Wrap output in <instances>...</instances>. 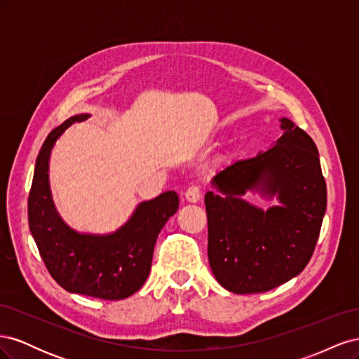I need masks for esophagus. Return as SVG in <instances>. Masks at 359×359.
<instances>
[{
    "label": "esophagus",
    "mask_w": 359,
    "mask_h": 359,
    "mask_svg": "<svg viewBox=\"0 0 359 359\" xmlns=\"http://www.w3.org/2000/svg\"><path fill=\"white\" fill-rule=\"evenodd\" d=\"M201 199V190L198 187H189L184 193V201L189 202V203H196Z\"/></svg>",
    "instance_id": "obj_1"
}]
</instances>
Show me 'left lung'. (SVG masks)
Wrapping results in <instances>:
<instances>
[{"instance_id": "8db88e82", "label": "left lung", "mask_w": 359, "mask_h": 359, "mask_svg": "<svg viewBox=\"0 0 359 359\" xmlns=\"http://www.w3.org/2000/svg\"><path fill=\"white\" fill-rule=\"evenodd\" d=\"M278 121L283 135L269 149L224 166L205 194L211 271L240 295L297 277L314 252L327 211L316 145L289 118ZM247 192L279 203L264 210L243 199Z\"/></svg>"}]
</instances>
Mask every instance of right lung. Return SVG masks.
<instances>
[{"instance_id": "obj_1", "label": "right lung", "mask_w": 359, "mask_h": 359, "mask_svg": "<svg viewBox=\"0 0 359 359\" xmlns=\"http://www.w3.org/2000/svg\"><path fill=\"white\" fill-rule=\"evenodd\" d=\"M88 114L52 130L36 160L28 196V223L40 256L57 283L70 293L124 299L144 286L163 226L178 210V194L165 191L136 205L128 220L109 233L79 232L57 211L49 184V161L57 140Z\"/></svg>"}]
</instances>
